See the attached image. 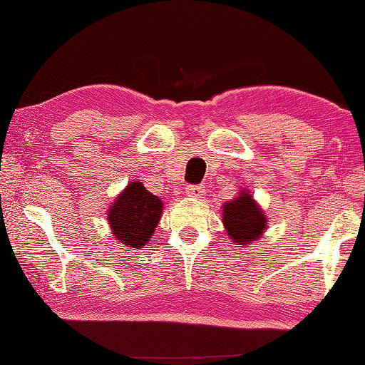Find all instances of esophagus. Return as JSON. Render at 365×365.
I'll return each instance as SVG.
<instances>
[{"instance_id": "1", "label": "esophagus", "mask_w": 365, "mask_h": 365, "mask_svg": "<svg viewBox=\"0 0 365 365\" xmlns=\"http://www.w3.org/2000/svg\"><path fill=\"white\" fill-rule=\"evenodd\" d=\"M187 195L190 197H195V199H204L207 191L204 187H196V185H192V187H188L187 188Z\"/></svg>"}]
</instances>
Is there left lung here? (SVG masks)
I'll list each match as a JSON object with an SVG mask.
<instances>
[{
  "label": "left lung",
  "instance_id": "8db88e82",
  "mask_svg": "<svg viewBox=\"0 0 365 365\" xmlns=\"http://www.w3.org/2000/svg\"><path fill=\"white\" fill-rule=\"evenodd\" d=\"M221 208L224 229L237 247L252 245L265 234L268 218L250 190H240L238 196L227 200Z\"/></svg>",
  "mask_w": 365,
  "mask_h": 365
}]
</instances>
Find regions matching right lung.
<instances>
[{"label": "right lung", "mask_w": 365, "mask_h": 365, "mask_svg": "<svg viewBox=\"0 0 365 365\" xmlns=\"http://www.w3.org/2000/svg\"><path fill=\"white\" fill-rule=\"evenodd\" d=\"M163 202L143 182H130L110 205L106 220L115 240L125 247L141 250L150 242L161 220Z\"/></svg>", "instance_id": "obj_1"}]
</instances>
